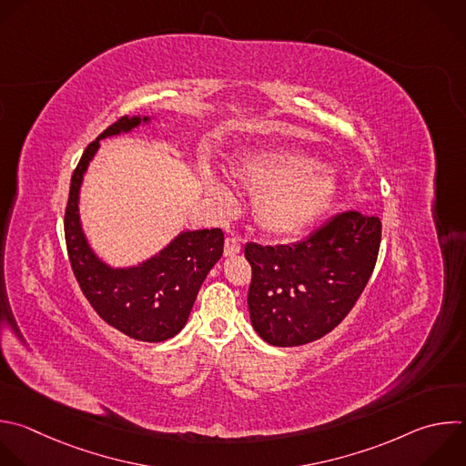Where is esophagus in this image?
Returning a JSON list of instances; mask_svg holds the SVG:
<instances>
[{"label": "esophagus", "mask_w": 466, "mask_h": 466, "mask_svg": "<svg viewBox=\"0 0 466 466\" xmlns=\"http://www.w3.org/2000/svg\"><path fill=\"white\" fill-rule=\"evenodd\" d=\"M241 252V239L236 236H228L225 239V256H234Z\"/></svg>", "instance_id": "1"}]
</instances>
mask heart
<instances>
[{
	"label": "heart",
	"mask_w": 466,
	"mask_h": 466,
	"mask_svg": "<svg viewBox=\"0 0 466 466\" xmlns=\"http://www.w3.org/2000/svg\"><path fill=\"white\" fill-rule=\"evenodd\" d=\"M238 181L256 199L258 223L278 236H292L311 227L331 205L337 174L311 155L296 149L252 153L234 167ZM225 196V188L214 185Z\"/></svg>",
	"instance_id": "1"
}]
</instances>
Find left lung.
<instances>
[{
  "label": "left lung",
  "mask_w": 466,
  "mask_h": 466,
  "mask_svg": "<svg viewBox=\"0 0 466 466\" xmlns=\"http://www.w3.org/2000/svg\"><path fill=\"white\" fill-rule=\"evenodd\" d=\"M377 216L346 210L292 245H245L252 267L250 322L279 348H296L331 333L366 289L380 248Z\"/></svg>",
  "instance_id": "obj_1"
}]
</instances>
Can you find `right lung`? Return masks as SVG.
<instances>
[{
    "label": "right lung",
    "instance_id": "right-lung-1",
    "mask_svg": "<svg viewBox=\"0 0 466 466\" xmlns=\"http://www.w3.org/2000/svg\"><path fill=\"white\" fill-rule=\"evenodd\" d=\"M142 120L147 116H120L87 144L71 177L64 232L73 274L96 315L129 339L163 342L185 328L207 274L223 256V230L185 232L138 267L109 268L91 252L78 219L80 183L98 140L129 131Z\"/></svg>",
    "mask_w": 466,
    "mask_h": 466
}]
</instances>
